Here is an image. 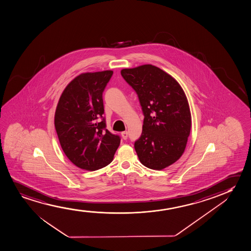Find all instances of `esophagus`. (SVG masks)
I'll list each match as a JSON object with an SVG mask.
<instances>
[{"label": "esophagus", "mask_w": 251, "mask_h": 251, "mask_svg": "<svg viewBox=\"0 0 251 251\" xmlns=\"http://www.w3.org/2000/svg\"><path fill=\"white\" fill-rule=\"evenodd\" d=\"M122 137H123V139L124 140H127V131H124V132H122Z\"/></svg>", "instance_id": "esophagus-1"}]
</instances>
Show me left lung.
Listing matches in <instances>:
<instances>
[{
  "instance_id": "8db88e82",
  "label": "left lung",
  "mask_w": 251,
  "mask_h": 251,
  "mask_svg": "<svg viewBox=\"0 0 251 251\" xmlns=\"http://www.w3.org/2000/svg\"><path fill=\"white\" fill-rule=\"evenodd\" d=\"M121 74L134 88L144 116L143 129L134 149L144 166L162 170L176 163L186 149L192 115L179 82L152 65L123 69Z\"/></svg>"
}]
</instances>
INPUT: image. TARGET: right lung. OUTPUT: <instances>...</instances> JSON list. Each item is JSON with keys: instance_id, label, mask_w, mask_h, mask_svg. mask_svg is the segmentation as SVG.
Wrapping results in <instances>:
<instances>
[{"instance_id": "obj_1", "label": "right lung", "mask_w": 251, "mask_h": 251, "mask_svg": "<svg viewBox=\"0 0 251 251\" xmlns=\"http://www.w3.org/2000/svg\"><path fill=\"white\" fill-rule=\"evenodd\" d=\"M112 71L85 72L75 76L60 95L54 126L65 156L81 170L107 166L120 145V138L105 129L102 94Z\"/></svg>"}]
</instances>
